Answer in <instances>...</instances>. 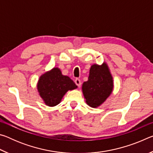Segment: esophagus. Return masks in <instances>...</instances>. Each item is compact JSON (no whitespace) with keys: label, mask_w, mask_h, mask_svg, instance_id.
I'll list each match as a JSON object with an SVG mask.
<instances>
[{"label":"esophagus","mask_w":153,"mask_h":153,"mask_svg":"<svg viewBox=\"0 0 153 153\" xmlns=\"http://www.w3.org/2000/svg\"><path fill=\"white\" fill-rule=\"evenodd\" d=\"M75 83H76V84L77 85V86H78L79 88L81 86V81H80V79L76 78V79H75Z\"/></svg>","instance_id":"obj_1"}]
</instances>
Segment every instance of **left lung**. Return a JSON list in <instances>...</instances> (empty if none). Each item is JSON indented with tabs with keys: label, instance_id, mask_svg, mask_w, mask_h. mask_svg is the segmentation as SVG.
<instances>
[{
	"label": "left lung",
	"instance_id": "obj_1",
	"mask_svg": "<svg viewBox=\"0 0 153 153\" xmlns=\"http://www.w3.org/2000/svg\"><path fill=\"white\" fill-rule=\"evenodd\" d=\"M113 88V78L110 69L107 63L103 62L102 65H92L88 79L83 83L82 90L87 105L97 108L109 97Z\"/></svg>",
	"mask_w": 153,
	"mask_h": 153
}]
</instances>
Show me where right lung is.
<instances>
[{"label":"right lung","mask_w":153,"mask_h":153,"mask_svg":"<svg viewBox=\"0 0 153 153\" xmlns=\"http://www.w3.org/2000/svg\"><path fill=\"white\" fill-rule=\"evenodd\" d=\"M77 88L70 77L62 74L59 67H53L45 72L37 83L38 94L45 104L49 107H55L59 104L67 91Z\"/></svg>","instance_id":"add662e5"}]
</instances>
